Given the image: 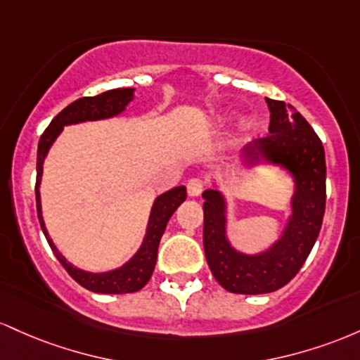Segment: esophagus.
I'll return each mask as SVG.
<instances>
[{"mask_svg":"<svg viewBox=\"0 0 360 360\" xmlns=\"http://www.w3.org/2000/svg\"><path fill=\"white\" fill-rule=\"evenodd\" d=\"M204 191V181L200 179H191L187 181V192L191 197H199Z\"/></svg>","mask_w":360,"mask_h":360,"instance_id":"esophagus-1","label":"esophagus"}]
</instances>
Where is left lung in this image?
I'll list each match as a JSON object with an SVG mask.
<instances>
[{
    "label": "left lung",
    "instance_id": "1",
    "mask_svg": "<svg viewBox=\"0 0 360 360\" xmlns=\"http://www.w3.org/2000/svg\"><path fill=\"white\" fill-rule=\"evenodd\" d=\"M270 110L267 137L243 149L246 167L270 163L294 180L290 216L276 243L265 252H240L226 234V199L216 188L204 197V252L212 276L234 294H267L284 288L300 272L320 234L326 202L325 149L320 137L292 105L265 98Z\"/></svg>",
    "mask_w": 360,
    "mask_h": 360
}]
</instances>
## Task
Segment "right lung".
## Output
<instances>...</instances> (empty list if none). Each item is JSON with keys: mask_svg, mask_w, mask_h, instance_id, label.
I'll return each instance as SVG.
<instances>
[{"mask_svg": "<svg viewBox=\"0 0 360 360\" xmlns=\"http://www.w3.org/2000/svg\"><path fill=\"white\" fill-rule=\"evenodd\" d=\"M134 100V88H117V90H108L105 93H100L96 96H84V98L76 100L71 105H68L63 112L52 119L49 127L44 131L40 136L39 149H37V184H35V200H37V214H39V223L42 228L44 234L47 238L51 250L54 255L60 262L66 272L83 285L84 289L91 290V292L98 294H127L136 292V290L143 289L148 284V281L153 276V270L156 265V257H158V246L160 240L163 236L165 229L169 217L176 211V207L187 199V188L184 185L180 187L172 188V191L161 193L156 197L155 204L151 207V214H149L146 234L141 243L139 250L134 253L131 260L126 262L122 267L108 270V272L93 274L82 270L75 265L70 264L63 253L58 252L56 245L47 234L46 223L42 217V205H40V180H42V165L46 160L47 153L52 146L60 132H63L64 126H71V124L86 122V120H102L110 119L122 114L126 110L129 103Z\"/></svg>", "mask_w": 360, "mask_h": 360, "instance_id": "right-lung-1", "label": "right lung"}]
</instances>
